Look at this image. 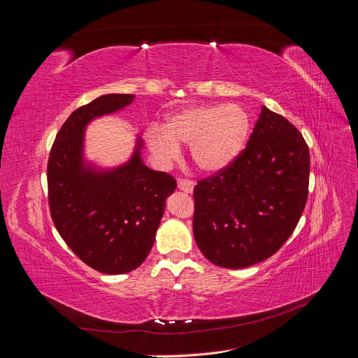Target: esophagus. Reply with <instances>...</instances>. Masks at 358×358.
Returning a JSON list of instances; mask_svg holds the SVG:
<instances>
[{
  "mask_svg": "<svg viewBox=\"0 0 358 358\" xmlns=\"http://www.w3.org/2000/svg\"><path fill=\"white\" fill-rule=\"evenodd\" d=\"M178 188L180 189V191H183V192H192V189H194V182L192 180H189V179H180L179 182H178Z\"/></svg>",
  "mask_w": 358,
  "mask_h": 358,
  "instance_id": "obj_1",
  "label": "esophagus"
}]
</instances>
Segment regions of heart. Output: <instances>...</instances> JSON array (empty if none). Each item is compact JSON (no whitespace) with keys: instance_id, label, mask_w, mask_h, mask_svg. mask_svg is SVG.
I'll return each mask as SVG.
<instances>
[{"instance_id":"b5f03b06","label":"heart","mask_w":358,"mask_h":358,"mask_svg":"<svg viewBox=\"0 0 358 358\" xmlns=\"http://www.w3.org/2000/svg\"><path fill=\"white\" fill-rule=\"evenodd\" d=\"M251 129L249 115L236 104L196 106L171 115L164 129L150 127L146 142L152 155L169 164L191 146V158L201 171L216 173L239 157Z\"/></svg>"}]
</instances>
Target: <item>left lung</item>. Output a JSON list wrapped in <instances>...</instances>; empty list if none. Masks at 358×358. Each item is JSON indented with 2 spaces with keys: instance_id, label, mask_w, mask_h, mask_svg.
<instances>
[{
  "instance_id": "obj_1",
  "label": "left lung",
  "mask_w": 358,
  "mask_h": 358,
  "mask_svg": "<svg viewBox=\"0 0 358 358\" xmlns=\"http://www.w3.org/2000/svg\"><path fill=\"white\" fill-rule=\"evenodd\" d=\"M309 171L299 129L263 106L239 157L194 187L192 231L203 255L243 268L278 252L306 206Z\"/></svg>"
}]
</instances>
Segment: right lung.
Returning a JSON list of instances; mask_svg holds the SVG:
<instances>
[{"label":"right lung","instance_id":"obj_1","mask_svg":"<svg viewBox=\"0 0 358 358\" xmlns=\"http://www.w3.org/2000/svg\"><path fill=\"white\" fill-rule=\"evenodd\" d=\"M133 94H107L76 109L58 131L48 161V199L59 236L85 264L106 275L142 264L155 241L176 179L140 158L96 171L83 161V131L94 117L124 109Z\"/></svg>","mask_w":358,"mask_h":358}]
</instances>
